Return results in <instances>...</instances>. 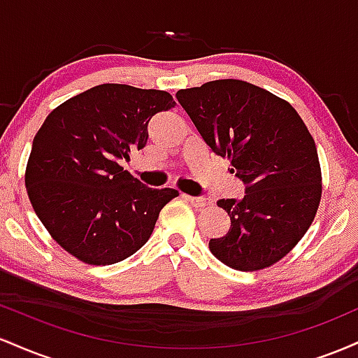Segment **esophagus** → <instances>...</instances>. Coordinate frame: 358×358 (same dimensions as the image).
Here are the masks:
<instances>
[{"instance_id": "esophagus-1", "label": "esophagus", "mask_w": 358, "mask_h": 358, "mask_svg": "<svg viewBox=\"0 0 358 358\" xmlns=\"http://www.w3.org/2000/svg\"><path fill=\"white\" fill-rule=\"evenodd\" d=\"M185 199L188 200V202H190L193 207L195 208H202V207H205V205H207V199H205V196H192V195H185Z\"/></svg>"}]
</instances>
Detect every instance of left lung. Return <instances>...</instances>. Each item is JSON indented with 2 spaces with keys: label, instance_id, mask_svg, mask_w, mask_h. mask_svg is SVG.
<instances>
[{
  "label": "left lung",
  "instance_id": "1",
  "mask_svg": "<svg viewBox=\"0 0 358 358\" xmlns=\"http://www.w3.org/2000/svg\"><path fill=\"white\" fill-rule=\"evenodd\" d=\"M203 141L231 159L244 199H220L231 217L210 252L229 268L257 271L285 257L310 229L322 170L310 131L285 99L244 80H212L176 92Z\"/></svg>",
  "mask_w": 358,
  "mask_h": 358
}]
</instances>
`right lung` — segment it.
Masks as SVG:
<instances>
[{
    "instance_id": "add662e5",
    "label": "right lung",
    "mask_w": 358,
    "mask_h": 358,
    "mask_svg": "<svg viewBox=\"0 0 358 358\" xmlns=\"http://www.w3.org/2000/svg\"><path fill=\"white\" fill-rule=\"evenodd\" d=\"M175 108L165 90L102 84L48 114L24 185L50 236L80 261L114 264L150 239L175 188H150L119 165L148 143V122Z\"/></svg>"
}]
</instances>
